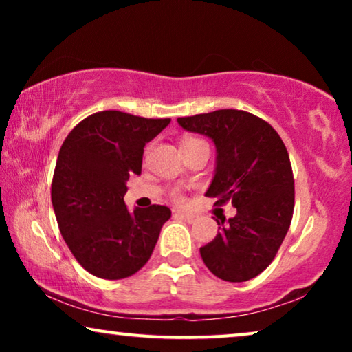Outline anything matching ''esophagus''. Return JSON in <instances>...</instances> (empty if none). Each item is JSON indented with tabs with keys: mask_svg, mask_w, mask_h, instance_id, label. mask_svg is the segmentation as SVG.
<instances>
[{
	"mask_svg": "<svg viewBox=\"0 0 352 352\" xmlns=\"http://www.w3.org/2000/svg\"><path fill=\"white\" fill-rule=\"evenodd\" d=\"M176 214L177 216H181V218H184L187 223H194V221L197 219V216L195 214H192V213H187V211H176Z\"/></svg>",
	"mask_w": 352,
	"mask_h": 352,
	"instance_id": "34e87169",
	"label": "esophagus"
}]
</instances>
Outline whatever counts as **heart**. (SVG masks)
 Segmentation results:
<instances>
[{
    "label": "heart",
    "mask_w": 352,
    "mask_h": 352,
    "mask_svg": "<svg viewBox=\"0 0 352 352\" xmlns=\"http://www.w3.org/2000/svg\"><path fill=\"white\" fill-rule=\"evenodd\" d=\"M189 141H197V139H187L186 142H189ZM175 199H176V200H179V199H181L179 194H175Z\"/></svg>",
    "instance_id": "obj_1"
}]
</instances>
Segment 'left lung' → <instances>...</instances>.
<instances>
[{
    "label": "left lung",
    "mask_w": 352,
    "mask_h": 352,
    "mask_svg": "<svg viewBox=\"0 0 352 352\" xmlns=\"http://www.w3.org/2000/svg\"><path fill=\"white\" fill-rule=\"evenodd\" d=\"M177 123L214 142V176L205 195L237 208L226 224V218L216 221L218 235L200 248L201 259L223 280H250L272 263L292 223L295 181L285 144L271 124L243 110L223 109Z\"/></svg>",
    "instance_id": "1"
}]
</instances>
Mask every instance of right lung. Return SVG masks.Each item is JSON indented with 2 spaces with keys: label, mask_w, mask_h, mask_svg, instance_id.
Masks as SVG:
<instances>
[{
  "label": "right lung",
  "mask_w": 352,
  "mask_h": 352,
  "mask_svg": "<svg viewBox=\"0 0 352 352\" xmlns=\"http://www.w3.org/2000/svg\"><path fill=\"white\" fill-rule=\"evenodd\" d=\"M170 122L104 110L76 124L62 144L52 208L70 252L96 277L118 280L136 274L171 218L168 206L129 211L123 200L129 176L141 175L144 147Z\"/></svg>",
  "instance_id": "1"
}]
</instances>
